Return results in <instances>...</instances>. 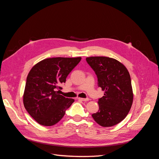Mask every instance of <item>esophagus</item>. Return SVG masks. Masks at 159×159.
Here are the masks:
<instances>
[{
	"label": "esophagus",
	"mask_w": 159,
	"mask_h": 159,
	"mask_svg": "<svg viewBox=\"0 0 159 159\" xmlns=\"http://www.w3.org/2000/svg\"><path fill=\"white\" fill-rule=\"evenodd\" d=\"M78 99H79V100H81V101H83V102H88V101H89V99H88V98H78Z\"/></svg>",
	"instance_id": "34e87169"
}]
</instances>
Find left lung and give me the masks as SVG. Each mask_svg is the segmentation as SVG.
<instances>
[{
	"mask_svg": "<svg viewBox=\"0 0 159 159\" xmlns=\"http://www.w3.org/2000/svg\"><path fill=\"white\" fill-rule=\"evenodd\" d=\"M98 76V86L105 91L98 101L99 110L92 117L99 125L109 127L126 117L132 106L133 93L126 67L114 58L104 56L86 57Z\"/></svg>",
	"mask_w": 159,
	"mask_h": 159,
	"instance_id": "obj_1",
	"label": "left lung"
}]
</instances>
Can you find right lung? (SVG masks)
Masks as SVG:
<instances>
[{"mask_svg": "<svg viewBox=\"0 0 159 159\" xmlns=\"http://www.w3.org/2000/svg\"><path fill=\"white\" fill-rule=\"evenodd\" d=\"M81 59L57 57L46 58L32 67L26 78L23 103L30 116L44 126H52L64 116L74 99L59 94L61 84Z\"/></svg>", "mask_w": 159, "mask_h": 159, "instance_id": "1", "label": "right lung"}]
</instances>
